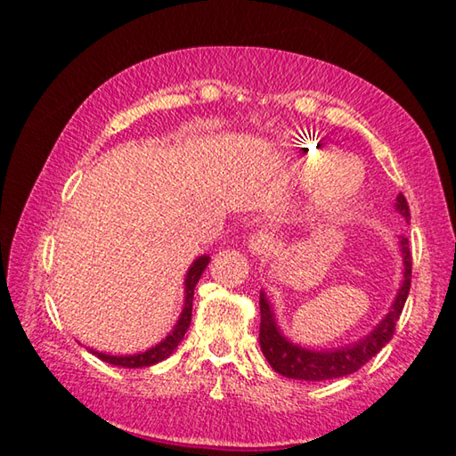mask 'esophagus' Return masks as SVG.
Wrapping results in <instances>:
<instances>
[{"label": "esophagus", "instance_id": "34e87169", "mask_svg": "<svg viewBox=\"0 0 456 456\" xmlns=\"http://www.w3.org/2000/svg\"><path fill=\"white\" fill-rule=\"evenodd\" d=\"M249 251L253 256H265V253L273 247V237L267 231H257L249 237Z\"/></svg>", "mask_w": 456, "mask_h": 456}]
</instances>
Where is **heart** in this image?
Listing matches in <instances>:
<instances>
[{"label":"heart","instance_id":"1","mask_svg":"<svg viewBox=\"0 0 456 456\" xmlns=\"http://www.w3.org/2000/svg\"><path fill=\"white\" fill-rule=\"evenodd\" d=\"M338 158V151L330 149V146L314 144V146H302L297 152V163L307 176H320L318 195L328 200V203H339L354 197L362 187V167L352 159Z\"/></svg>","mask_w":456,"mask_h":456}]
</instances>
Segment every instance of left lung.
Listing matches in <instances>:
<instances>
[{"label":"left lung","mask_w":456,"mask_h":456,"mask_svg":"<svg viewBox=\"0 0 456 456\" xmlns=\"http://www.w3.org/2000/svg\"><path fill=\"white\" fill-rule=\"evenodd\" d=\"M396 209L403 217L411 219V209H408L406 197L400 192L396 197ZM403 245V257H404V281L403 288L398 289V296L392 304V310L388 315L378 323V328L372 334L360 339L358 344H350L346 348L338 350H326V352H312L305 350L302 346H296L285 339L280 330L275 326L273 312L269 307L264 293L259 297L261 307V326H259V344L261 352L267 358L269 366L281 376L296 378V380H331V378H342L352 372H356L368 360H372L378 352H380L386 344L390 342L396 331V323L403 314V307L406 304L408 291H411V280H412V256L408 249V239L400 241Z\"/></svg>","instance_id":"1"}]
</instances>
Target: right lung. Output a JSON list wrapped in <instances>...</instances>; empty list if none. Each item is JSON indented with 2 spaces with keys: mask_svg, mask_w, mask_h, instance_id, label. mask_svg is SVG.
Instances as JSON below:
<instances>
[{
  "mask_svg": "<svg viewBox=\"0 0 456 456\" xmlns=\"http://www.w3.org/2000/svg\"><path fill=\"white\" fill-rule=\"evenodd\" d=\"M207 265H209V257H207V256L199 257L195 264L191 265L189 273H187V280H184V291H187V296H184L183 314H181L179 322H176L175 330L163 339V342L157 344L151 350L142 352V354H134V356H110V354H102V352H92V354H96L100 360L108 362V364L122 366V368H146V366H152V364H157V362L171 356V354L175 352L176 346L181 344V339L184 338V334H187V330H189L191 315H192V293H195V285L200 280V275H203Z\"/></svg>",
  "mask_w": 456,
  "mask_h": 456,
  "instance_id": "right-lung-1",
  "label": "right lung"
}]
</instances>
